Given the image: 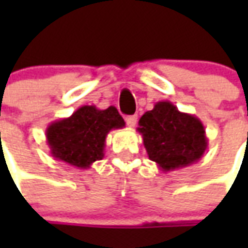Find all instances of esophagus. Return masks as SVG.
I'll use <instances>...</instances> for the list:
<instances>
[{
  "label": "esophagus",
  "mask_w": 248,
  "mask_h": 248,
  "mask_svg": "<svg viewBox=\"0 0 248 248\" xmlns=\"http://www.w3.org/2000/svg\"><path fill=\"white\" fill-rule=\"evenodd\" d=\"M126 124H127V126H130V127H134L135 124H137V121H138V117L137 115H129V117H126Z\"/></svg>",
  "instance_id": "34e87169"
}]
</instances>
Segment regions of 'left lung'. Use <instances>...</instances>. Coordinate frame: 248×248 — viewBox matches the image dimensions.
<instances>
[{
  "label": "left lung",
  "instance_id": "left-lung-1",
  "mask_svg": "<svg viewBox=\"0 0 248 248\" xmlns=\"http://www.w3.org/2000/svg\"><path fill=\"white\" fill-rule=\"evenodd\" d=\"M138 133L149 158L163 172L198 162L208 145L202 121L179 111L169 101L156 102L153 110L140 117Z\"/></svg>",
  "mask_w": 248,
  "mask_h": 248
}]
</instances>
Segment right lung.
Returning a JSON list of instances; mask_svg holds the SVG:
<instances>
[{
	"label": "right lung",
	"instance_id": "obj_1",
	"mask_svg": "<svg viewBox=\"0 0 248 248\" xmlns=\"http://www.w3.org/2000/svg\"><path fill=\"white\" fill-rule=\"evenodd\" d=\"M124 127V118L114 106L101 110L86 105L69 118L51 122L46 129V142L51 156L82 170L102 159L108 134Z\"/></svg>",
	"mask_w": 248,
	"mask_h": 248
}]
</instances>
